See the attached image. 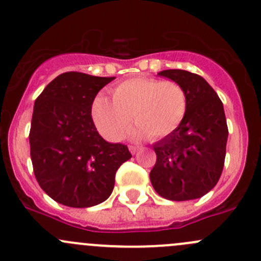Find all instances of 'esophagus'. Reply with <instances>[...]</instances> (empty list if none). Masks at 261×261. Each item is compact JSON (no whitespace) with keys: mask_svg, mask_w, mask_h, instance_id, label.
<instances>
[{"mask_svg":"<svg viewBox=\"0 0 261 261\" xmlns=\"http://www.w3.org/2000/svg\"><path fill=\"white\" fill-rule=\"evenodd\" d=\"M139 149H140V147L139 146H135V145H128V150H130V152L133 155H135L136 152L139 151Z\"/></svg>","mask_w":261,"mask_h":261,"instance_id":"34e87169","label":"esophagus"}]
</instances>
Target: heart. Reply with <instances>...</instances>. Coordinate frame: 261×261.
Returning a JSON list of instances; mask_svg holds the SVG:
<instances>
[{"label": "heart", "instance_id": "obj_1", "mask_svg": "<svg viewBox=\"0 0 261 261\" xmlns=\"http://www.w3.org/2000/svg\"><path fill=\"white\" fill-rule=\"evenodd\" d=\"M188 97L178 82L136 77L121 82L112 101L103 94L94 98L92 116L98 130L112 141L127 134L134 122L136 138L162 139L177 130L187 114Z\"/></svg>", "mask_w": 261, "mask_h": 261}]
</instances>
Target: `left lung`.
<instances>
[{"label": "left lung", "instance_id": "obj_1", "mask_svg": "<svg viewBox=\"0 0 261 261\" xmlns=\"http://www.w3.org/2000/svg\"><path fill=\"white\" fill-rule=\"evenodd\" d=\"M158 74L186 89L188 107L179 127L152 146L156 163L150 180L170 201L199 198L217 184L225 164L228 128L223 105L201 75L181 69Z\"/></svg>", "mask_w": 261, "mask_h": 261}]
</instances>
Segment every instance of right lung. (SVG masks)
Listing matches in <instances>:
<instances>
[{"instance_id":"right-lung-1","label":"right lung","mask_w":261,"mask_h":261,"mask_svg":"<svg viewBox=\"0 0 261 261\" xmlns=\"http://www.w3.org/2000/svg\"><path fill=\"white\" fill-rule=\"evenodd\" d=\"M114 80L67 72L36 98L29 134L34 174L58 203L84 208L106 201L116 172L133 156L123 144L107 143L92 120L97 93Z\"/></svg>"}]
</instances>
